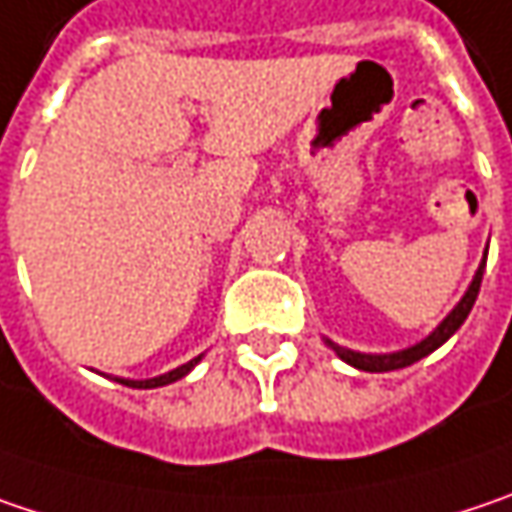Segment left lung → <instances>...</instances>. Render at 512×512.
<instances>
[{
  "instance_id": "8db88e82",
  "label": "left lung",
  "mask_w": 512,
  "mask_h": 512,
  "mask_svg": "<svg viewBox=\"0 0 512 512\" xmlns=\"http://www.w3.org/2000/svg\"><path fill=\"white\" fill-rule=\"evenodd\" d=\"M484 268H487V253H484V262L478 265V271H475V279H472V285L466 288V294L460 297V303H457L455 309L446 314V320L425 338L420 344H414V347L408 349H399V352H387V355H367V352H352L347 347H338L335 341H329L326 338V344L335 349V355L341 358V361H347L352 367H358V370H367V373H387V370H402V367H411L414 361H420L425 355H431L437 347H443L452 335H455L457 329L463 326V320L469 317V311L475 306V297H478V291H481V279H484Z\"/></svg>"
}]
</instances>
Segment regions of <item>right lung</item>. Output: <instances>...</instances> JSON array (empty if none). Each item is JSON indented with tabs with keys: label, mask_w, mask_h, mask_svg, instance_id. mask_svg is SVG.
Masks as SVG:
<instances>
[{
	"label": "right lung",
	"mask_w": 512,
	"mask_h": 512,
	"mask_svg": "<svg viewBox=\"0 0 512 512\" xmlns=\"http://www.w3.org/2000/svg\"><path fill=\"white\" fill-rule=\"evenodd\" d=\"M203 355H198V358H192V361H186V364H180L177 370H171V373H163V376H157V379H142V382H133V379H116V382L128 384V387H136V390H151V387H163V384H171L177 382V379H183L198 361H201Z\"/></svg>",
	"instance_id": "1"
}]
</instances>
